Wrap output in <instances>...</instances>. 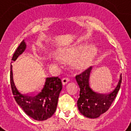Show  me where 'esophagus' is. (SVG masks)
<instances>
[{
	"label": "esophagus",
	"mask_w": 131,
	"mask_h": 131,
	"mask_svg": "<svg viewBox=\"0 0 131 131\" xmlns=\"http://www.w3.org/2000/svg\"><path fill=\"white\" fill-rule=\"evenodd\" d=\"M68 82H70V79H68V78L66 77V78H63V79H62V83H63V85H65V84H67Z\"/></svg>",
	"instance_id": "esophagus-1"
}]
</instances>
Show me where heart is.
<instances>
[{"mask_svg": "<svg viewBox=\"0 0 131 131\" xmlns=\"http://www.w3.org/2000/svg\"><path fill=\"white\" fill-rule=\"evenodd\" d=\"M99 52L100 49L96 45L83 43L59 47L58 53L53 54L52 58L56 63L61 61L63 58L70 59L72 68L80 71L92 65Z\"/></svg>", "mask_w": 131, "mask_h": 131, "instance_id": "obj_1", "label": "heart"}]
</instances>
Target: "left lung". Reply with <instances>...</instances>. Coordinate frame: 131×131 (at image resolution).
I'll return each instance as SVG.
<instances>
[{"mask_svg": "<svg viewBox=\"0 0 131 131\" xmlns=\"http://www.w3.org/2000/svg\"><path fill=\"white\" fill-rule=\"evenodd\" d=\"M80 88L77 106L80 113L88 118H96L105 113L112 105L121 88L122 74L108 85H103L96 80L92 67L76 75Z\"/></svg>", "mask_w": 131, "mask_h": 131, "instance_id": "obj_1", "label": "left lung"}]
</instances>
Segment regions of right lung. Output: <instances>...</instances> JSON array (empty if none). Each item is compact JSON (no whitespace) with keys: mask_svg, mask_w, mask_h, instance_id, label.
<instances>
[{"mask_svg":"<svg viewBox=\"0 0 131 131\" xmlns=\"http://www.w3.org/2000/svg\"><path fill=\"white\" fill-rule=\"evenodd\" d=\"M26 47V43L23 40L14 53L11 63L24 52ZM10 81L14 99L27 115L42 121L54 113L62 89L61 80L58 77L37 75L31 81L23 83L14 77L13 65L10 64Z\"/></svg>","mask_w":131,"mask_h":131,"instance_id":"obj_1","label":"right lung"}]
</instances>
